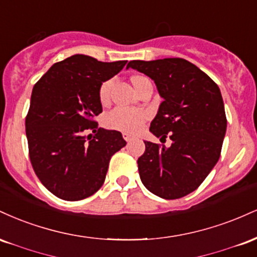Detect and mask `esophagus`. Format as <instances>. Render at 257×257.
<instances>
[{
  "label": "esophagus",
  "instance_id": "obj_1",
  "mask_svg": "<svg viewBox=\"0 0 257 257\" xmlns=\"http://www.w3.org/2000/svg\"><path fill=\"white\" fill-rule=\"evenodd\" d=\"M123 138L125 139L126 143H132V141L134 140V137H133V135H131V134H128V133H123Z\"/></svg>",
  "mask_w": 257,
  "mask_h": 257
}]
</instances>
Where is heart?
Wrapping results in <instances>:
<instances>
[{
  "label": "heart",
  "mask_w": 257,
  "mask_h": 257,
  "mask_svg": "<svg viewBox=\"0 0 257 257\" xmlns=\"http://www.w3.org/2000/svg\"><path fill=\"white\" fill-rule=\"evenodd\" d=\"M141 78H143L141 76H134L132 78L133 85L137 84ZM110 87L111 82H105L100 87L99 98L101 102L107 101L108 95H110ZM144 120H145V113L141 110H137V108L116 107L105 116V124L108 128L117 129V131L124 133H131V134L140 129Z\"/></svg>",
  "instance_id": "heart-1"
}]
</instances>
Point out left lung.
Listing matches in <instances>:
<instances>
[{"label":"left lung","instance_id":"left-lung-1","mask_svg":"<svg viewBox=\"0 0 257 257\" xmlns=\"http://www.w3.org/2000/svg\"><path fill=\"white\" fill-rule=\"evenodd\" d=\"M137 70L155 82L163 101L150 132L172 145L144 141L138 159L144 186L164 199L181 198L204 181L220 158L227 119L217 84L196 65L181 58L133 60Z\"/></svg>","mask_w":257,"mask_h":257}]
</instances>
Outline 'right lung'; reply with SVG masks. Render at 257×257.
Masks as SVG:
<instances>
[{
  "label": "right lung",
  "mask_w": 257,
  "mask_h": 257,
  "mask_svg": "<svg viewBox=\"0 0 257 257\" xmlns=\"http://www.w3.org/2000/svg\"><path fill=\"white\" fill-rule=\"evenodd\" d=\"M126 60L102 63L75 54L54 64L35 84L25 128L31 164L58 198L81 200L104 184L111 156L126 145L118 131L98 128L99 90ZM95 132L93 138L87 136Z\"/></svg>",
  "instance_id": "1"
}]
</instances>
